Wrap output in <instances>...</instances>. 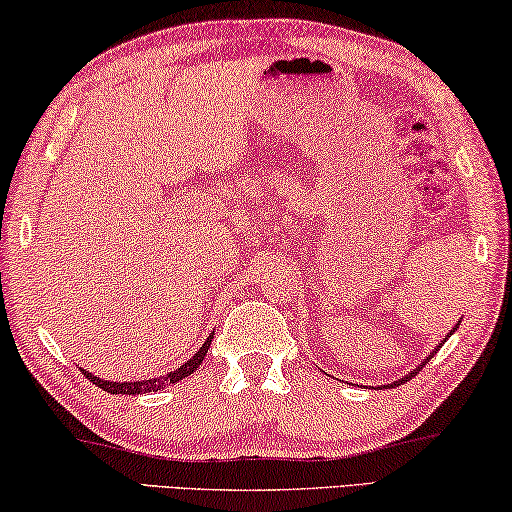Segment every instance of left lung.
<instances>
[{
    "instance_id": "obj_1",
    "label": "left lung",
    "mask_w": 512,
    "mask_h": 512,
    "mask_svg": "<svg viewBox=\"0 0 512 512\" xmlns=\"http://www.w3.org/2000/svg\"><path fill=\"white\" fill-rule=\"evenodd\" d=\"M456 329H458V326H456ZM456 329H454V331H456ZM449 335H451V333H449ZM449 335H447V338H449ZM447 338H445V340H442V342H440V345H445V342H447ZM435 351H438V349H435ZM431 356H433V354H431ZM431 356H429V358H424V363H422V365H417L413 372H408V374L404 376V379H399V381H395V383H390V385H388V388H392V385H401V383H406V381H410V379H413V376H415V374H420V370H422V367H424L426 363H429V360H431Z\"/></svg>"
}]
</instances>
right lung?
<instances>
[{
	"label": "right lung",
	"mask_w": 512,
	"mask_h": 512,
	"mask_svg": "<svg viewBox=\"0 0 512 512\" xmlns=\"http://www.w3.org/2000/svg\"><path fill=\"white\" fill-rule=\"evenodd\" d=\"M211 340H213V333L208 335L204 345L199 347L197 354L192 356V358L188 360V363H183V365L177 367V370H174V372H167L165 376H158V379H147V381H122V383H117V381H104V379H99V376L90 374V372H86V370H81V372H83V376H86L88 381L95 383L97 388L111 392V395H145V392H152V390L156 392V390H161L163 385H167V383H179L181 379H186V376L195 374V370L201 365V360H204V356L208 354V349H211Z\"/></svg>",
	"instance_id": "1"
}]
</instances>
